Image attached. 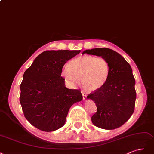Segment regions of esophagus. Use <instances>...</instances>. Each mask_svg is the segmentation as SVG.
Listing matches in <instances>:
<instances>
[{"label":"esophagus","mask_w":154,"mask_h":154,"mask_svg":"<svg viewBox=\"0 0 154 154\" xmlns=\"http://www.w3.org/2000/svg\"><path fill=\"white\" fill-rule=\"evenodd\" d=\"M82 97H83V100H85L86 98V97H87L86 94V93H84V92H82Z\"/></svg>","instance_id":"1"}]
</instances>
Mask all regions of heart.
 <instances>
[{"mask_svg":"<svg viewBox=\"0 0 154 154\" xmlns=\"http://www.w3.org/2000/svg\"><path fill=\"white\" fill-rule=\"evenodd\" d=\"M110 66L102 57L82 56L73 59L69 66L62 68L61 76L70 88H75L81 81L83 87L90 91L102 88L109 76Z\"/></svg>","mask_w":154,"mask_h":154,"instance_id":"obj_1","label":"heart"}]
</instances>
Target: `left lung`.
Returning <instances> with one entry per match:
<instances>
[{
	"label": "left lung",
	"mask_w": 154,
	"mask_h": 154,
	"mask_svg": "<svg viewBox=\"0 0 154 154\" xmlns=\"http://www.w3.org/2000/svg\"><path fill=\"white\" fill-rule=\"evenodd\" d=\"M88 54L104 57L109 63V76L104 86L90 94L87 99L96 104L97 111L91 116L94 125L112 130L125 123L134 111L136 93L131 65L120 54L107 48L86 50Z\"/></svg>",
	"instance_id": "obj_1"
}]
</instances>
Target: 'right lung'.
I'll return each mask as SVG.
<instances>
[{"mask_svg":"<svg viewBox=\"0 0 154 154\" xmlns=\"http://www.w3.org/2000/svg\"><path fill=\"white\" fill-rule=\"evenodd\" d=\"M81 51H47L39 54L24 72L20 102L26 118L45 132L62 127L70 107L82 100L80 90L65 86L63 66Z\"/></svg>","mask_w":154,"mask_h":154,"instance_id":"right-lung-1","label":"right lung"}]
</instances>
